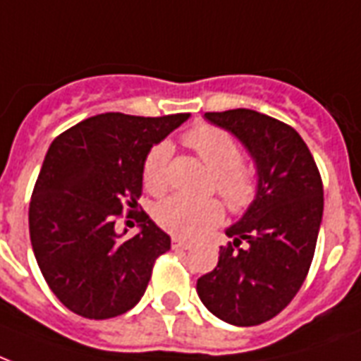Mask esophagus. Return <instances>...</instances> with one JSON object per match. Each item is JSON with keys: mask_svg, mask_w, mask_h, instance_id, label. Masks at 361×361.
<instances>
[{"mask_svg": "<svg viewBox=\"0 0 361 361\" xmlns=\"http://www.w3.org/2000/svg\"><path fill=\"white\" fill-rule=\"evenodd\" d=\"M172 247H174V250H189V247H192V242L183 240L180 236H174V238H172Z\"/></svg>", "mask_w": 361, "mask_h": 361, "instance_id": "obj_1", "label": "esophagus"}]
</instances>
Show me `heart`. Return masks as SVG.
<instances>
[{"mask_svg":"<svg viewBox=\"0 0 361 361\" xmlns=\"http://www.w3.org/2000/svg\"><path fill=\"white\" fill-rule=\"evenodd\" d=\"M185 144L204 161L214 174V187L229 210L242 212L257 195V176L242 161V147L235 137L216 126H197L185 134ZM172 147L166 142L149 151L144 164V185L147 191L161 192L169 185V161ZM155 221L172 235L195 238L212 229L224 217V208L216 199H187L174 195L155 206Z\"/></svg>","mask_w":361,"mask_h":361,"instance_id":"heart-1","label":"heart"}]
</instances>
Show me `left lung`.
Returning a JSON list of instances; mask_svg holds the SVG:
<instances>
[{
    "instance_id": "left-lung-1",
    "label": "left lung",
    "mask_w": 361,
    "mask_h": 361,
    "mask_svg": "<svg viewBox=\"0 0 361 361\" xmlns=\"http://www.w3.org/2000/svg\"><path fill=\"white\" fill-rule=\"evenodd\" d=\"M204 117L252 157L257 195L225 229L233 242L219 247L197 293L219 320L257 326L286 309L307 279L324 214L320 172L302 137L269 115L240 107Z\"/></svg>"
}]
</instances>
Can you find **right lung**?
I'll return each mask as SVG.
<instances>
[{
  "mask_svg": "<svg viewBox=\"0 0 361 361\" xmlns=\"http://www.w3.org/2000/svg\"><path fill=\"white\" fill-rule=\"evenodd\" d=\"M189 117L102 114L51 144L32 192L30 240L47 284L71 312L115 318L145 293L170 236L142 214L140 231L125 238L115 219L137 206L151 147Z\"/></svg>",
  "mask_w": 361,
  "mask_h": 361,
  "instance_id": "right-lung-1",
  "label": "right lung"
}]
</instances>
